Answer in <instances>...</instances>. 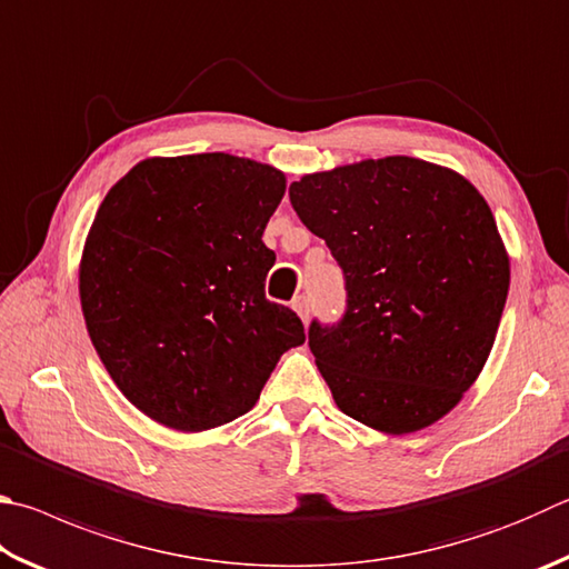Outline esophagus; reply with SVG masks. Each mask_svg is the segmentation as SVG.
Here are the masks:
<instances>
[{
  "mask_svg": "<svg viewBox=\"0 0 569 569\" xmlns=\"http://www.w3.org/2000/svg\"><path fill=\"white\" fill-rule=\"evenodd\" d=\"M293 311L301 316V320L303 323H308V301H306V296H298L296 301H293Z\"/></svg>",
  "mask_w": 569,
  "mask_h": 569,
  "instance_id": "1",
  "label": "esophagus"
}]
</instances>
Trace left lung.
Returning a JSON list of instances; mask_svg holds the SVG:
<instances>
[{
	"label": "left lung",
	"instance_id": "left-lung-1",
	"mask_svg": "<svg viewBox=\"0 0 569 569\" xmlns=\"http://www.w3.org/2000/svg\"><path fill=\"white\" fill-rule=\"evenodd\" d=\"M288 193L346 276L343 320L308 330L336 406L386 436L448 416L490 356L510 288L488 201L412 157L306 173Z\"/></svg>",
	"mask_w": 569,
	"mask_h": 569
}]
</instances>
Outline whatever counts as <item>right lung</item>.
Wrapping results in <instances>:
<instances>
[{
  "mask_svg": "<svg viewBox=\"0 0 569 569\" xmlns=\"http://www.w3.org/2000/svg\"><path fill=\"white\" fill-rule=\"evenodd\" d=\"M286 173L231 153L151 157L111 186L87 233L91 343L143 416L179 432L249 412L303 323L263 293L266 223Z\"/></svg>",
  "mask_w": 569,
  "mask_h": 569,
  "instance_id": "add662e5",
  "label": "right lung"
}]
</instances>
